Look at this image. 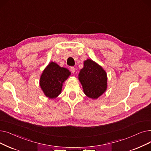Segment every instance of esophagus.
<instances>
[{
    "instance_id": "1",
    "label": "esophagus",
    "mask_w": 151,
    "mask_h": 151,
    "mask_svg": "<svg viewBox=\"0 0 151 151\" xmlns=\"http://www.w3.org/2000/svg\"><path fill=\"white\" fill-rule=\"evenodd\" d=\"M70 70H71V71L73 73H74L75 72V68L74 67H71L70 68Z\"/></svg>"
}]
</instances>
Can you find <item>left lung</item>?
<instances>
[{
	"instance_id": "obj_1",
	"label": "left lung",
	"mask_w": 151,
	"mask_h": 151,
	"mask_svg": "<svg viewBox=\"0 0 151 151\" xmlns=\"http://www.w3.org/2000/svg\"><path fill=\"white\" fill-rule=\"evenodd\" d=\"M84 93L89 98L97 99L107 88V73L101 66L91 59L84 62V67L78 75Z\"/></svg>"
}]
</instances>
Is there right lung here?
Wrapping results in <instances>:
<instances>
[{"label":"right lung","mask_w":151,"mask_h":151,"mask_svg":"<svg viewBox=\"0 0 151 151\" xmlns=\"http://www.w3.org/2000/svg\"><path fill=\"white\" fill-rule=\"evenodd\" d=\"M70 71L51 62L40 77L39 84L45 96L49 99H55L62 92L63 83L70 75Z\"/></svg>","instance_id":"add662e5"}]
</instances>
